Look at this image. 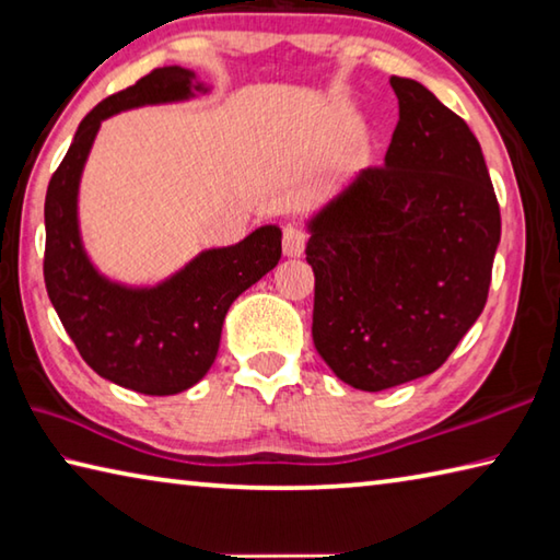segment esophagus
<instances>
[{
  "label": "esophagus",
  "mask_w": 560,
  "mask_h": 560,
  "mask_svg": "<svg viewBox=\"0 0 560 560\" xmlns=\"http://www.w3.org/2000/svg\"><path fill=\"white\" fill-rule=\"evenodd\" d=\"M307 243V231L298 223H288L285 231H282V250H285L288 258H300L305 253Z\"/></svg>",
  "instance_id": "1"
}]
</instances>
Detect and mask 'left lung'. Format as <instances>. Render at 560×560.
<instances>
[{
  "instance_id": "1",
  "label": "left lung",
  "mask_w": 560,
  "mask_h": 560,
  "mask_svg": "<svg viewBox=\"0 0 560 560\" xmlns=\"http://www.w3.org/2000/svg\"><path fill=\"white\" fill-rule=\"evenodd\" d=\"M398 125L310 221L312 339L359 390L433 374L482 315L502 215L482 147L425 85L390 78Z\"/></svg>"
}]
</instances>
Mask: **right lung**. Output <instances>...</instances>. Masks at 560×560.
I'll use <instances>...</instances> for the list:
<instances>
[{"instance_id":"obj_1","label":"right lung","mask_w":560,"mask_h":560,"mask_svg":"<svg viewBox=\"0 0 560 560\" xmlns=\"http://www.w3.org/2000/svg\"><path fill=\"white\" fill-rule=\"evenodd\" d=\"M194 91L206 88L194 83L191 71L164 66L105 97L78 125L46 191L44 280L58 319L97 376L144 396H172L199 384L219 354L233 300L282 255L278 225H260L241 243L203 250L170 280L140 290L110 282L88 260L78 231V182L97 127L120 110L186 101Z\"/></svg>"}]
</instances>
